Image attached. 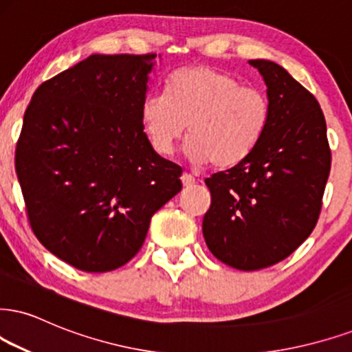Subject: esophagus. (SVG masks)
Wrapping results in <instances>:
<instances>
[{
	"mask_svg": "<svg viewBox=\"0 0 352 352\" xmlns=\"http://www.w3.org/2000/svg\"><path fill=\"white\" fill-rule=\"evenodd\" d=\"M181 181H183L184 188H190V186L196 184V177H194L192 175H189V173H184V175L181 176Z\"/></svg>",
	"mask_w": 352,
	"mask_h": 352,
	"instance_id": "34e87169",
	"label": "esophagus"
}]
</instances>
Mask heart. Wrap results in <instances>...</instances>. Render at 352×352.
<instances>
[{
  "label": "heart",
  "instance_id": "1",
  "mask_svg": "<svg viewBox=\"0 0 352 352\" xmlns=\"http://www.w3.org/2000/svg\"><path fill=\"white\" fill-rule=\"evenodd\" d=\"M271 104L254 86L207 65L186 67L168 80V93H148L140 119L153 150L169 156L188 130L186 153L215 168L235 166L266 132Z\"/></svg>",
  "mask_w": 352,
  "mask_h": 352
}]
</instances>
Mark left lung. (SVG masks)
<instances>
[{
  "label": "left lung",
  "instance_id": "8db88e82",
  "mask_svg": "<svg viewBox=\"0 0 352 352\" xmlns=\"http://www.w3.org/2000/svg\"><path fill=\"white\" fill-rule=\"evenodd\" d=\"M267 86L271 117L253 151L207 177L202 232L210 253L240 271L292 254L314 232L331 168L327 122L309 89L280 65L250 60Z\"/></svg>",
  "mask_w": 352,
  "mask_h": 352
}]
</instances>
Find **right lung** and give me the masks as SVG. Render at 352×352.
I'll return each instance as SVG.
<instances>
[{"label": "right lung", "mask_w": 352, "mask_h": 352, "mask_svg": "<svg viewBox=\"0 0 352 352\" xmlns=\"http://www.w3.org/2000/svg\"><path fill=\"white\" fill-rule=\"evenodd\" d=\"M156 54L91 55L43 81L24 114L16 173L37 240L70 266L107 272L138 253L181 169L143 132Z\"/></svg>", "instance_id": "obj_1"}]
</instances>
